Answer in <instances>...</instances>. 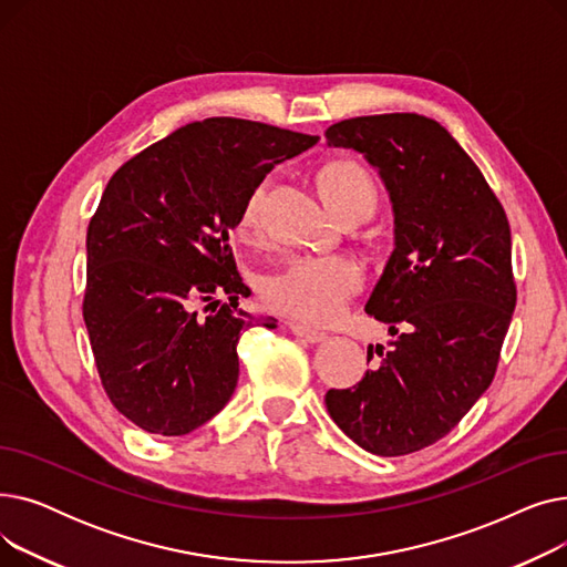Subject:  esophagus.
<instances>
[{
    "label": "esophagus",
    "mask_w": 567,
    "mask_h": 567,
    "mask_svg": "<svg viewBox=\"0 0 567 567\" xmlns=\"http://www.w3.org/2000/svg\"><path fill=\"white\" fill-rule=\"evenodd\" d=\"M289 331H291L296 338H301V340L312 342V344L326 340V333H323V331H317V329H312V326H306V323L291 321V323H289Z\"/></svg>",
    "instance_id": "1"
}]
</instances>
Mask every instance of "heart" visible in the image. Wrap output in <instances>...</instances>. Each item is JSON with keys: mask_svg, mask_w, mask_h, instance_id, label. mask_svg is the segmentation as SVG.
<instances>
[{"mask_svg": "<svg viewBox=\"0 0 567 567\" xmlns=\"http://www.w3.org/2000/svg\"><path fill=\"white\" fill-rule=\"evenodd\" d=\"M323 202L336 216L353 208L370 214L374 204L372 178L353 163H333L319 176ZM261 188H257L246 206L238 231L250 234L257 227ZM361 266L349 255L293 257L280 271L264 280L266 303L306 323H329L344 310L347 301L361 289Z\"/></svg>", "mask_w": 567, "mask_h": 567, "instance_id": "1", "label": "heart"}]
</instances>
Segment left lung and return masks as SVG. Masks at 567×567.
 Segmentation results:
<instances>
[{"instance_id":"left-lung-1","label":"left lung","mask_w":567,"mask_h":567,"mask_svg":"<svg viewBox=\"0 0 567 567\" xmlns=\"http://www.w3.org/2000/svg\"><path fill=\"white\" fill-rule=\"evenodd\" d=\"M326 144L361 154L393 208V252L365 303L393 340L368 349L379 363L353 389L326 393V409L363 451L409 455L449 434L494 379L517 303L511 225L434 118H344Z\"/></svg>"}]
</instances>
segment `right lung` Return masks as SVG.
<instances>
[{"mask_svg": "<svg viewBox=\"0 0 567 567\" xmlns=\"http://www.w3.org/2000/svg\"><path fill=\"white\" fill-rule=\"evenodd\" d=\"M317 140L212 116L110 178L86 229L82 315L105 393L144 432L184 436L212 421L236 389L238 336L278 326L236 308L250 289L229 234L264 176ZM199 302L221 308L199 316Z\"/></svg>", "mask_w": 567, "mask_h": 567, "instance_id": "1", "label": "right lung"}]
</instances>
